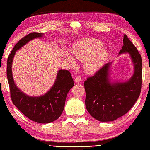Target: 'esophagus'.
<instances>
[{"instance_id":"1","label":"esophagus","mask_w":150,"mask_h":150,"mask_svg":"<svg viewBox=\"0 0 150 150\" xmlns=\"http://www.w3.org/2000/svg\"><path fill=\"white\" fill-rule=\"evenodd\" d=\"M81 80H82V79H81V77L80 76H76L75 78V82L76 83H80Z\"/></svg>"}]
</instances>
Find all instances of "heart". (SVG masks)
<instances>
[{"mask_svg":"<svg viewBox=\"0 0 150 150\" xmlns=\"http://www.w3.org/2000/svg\"><path fill=\"white\" fill-rule=\"evenodd\" d=\"M103 42L97 39L88 38L81 41L75 48L74 53L77 58L85 61V69L94 73L102 67L108 55V50L103 48ZM69 62L76 64V60L71 55H67Z\"/></svg>","mask_w":150,"mask_h":150,"instance_id":"obj_1","label":"heart"}]
</instances>
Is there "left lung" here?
I'll return each mask as SVG.
<instances>
[{
  "label": "left lung",
  "mask_w": 150,
  "mask_h": 150,
  "mask_svg": "<svg viewBox=\"0 0 150 150\" xmlns=\"http://www.w3.org/2000/svg\"><path fill=\"white\" fill-rule=\"evenodd\" d=\"M123 44L119 54L128 53L130 55L134 66L132 78L125 82H111L109 76L111 62H108L84 82L87 110L100 122L114 121L126 114L141 91V55L127 35H124Z\"/></svg>",
  "instance_id": "left-lung-1"
}]
</instances>
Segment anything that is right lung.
I'll return each instance as SVG.
<instances>
[{
	"instance_id": "1",
	"label": "right lung",
	"mask_w": 150,
	"mask_h": 150,
	"mask_svg": "<svg viewBox=\"0 0 150 150\" xmlns=\"http://www.w3.org/2000/svg\"><path fill=\"white\" fill-rule=\"evenodd\" d=\"M43 33H31L17 42L9 55L7 62V76L13 103L28 118L38 123L52 122L63 111L67 95L74 86V81L68 70L60 69L52 88L43 95L31 97L16 87L12 76V64L16 51L33 39L42 38Z\"/></svg>"
}]
</instances>
